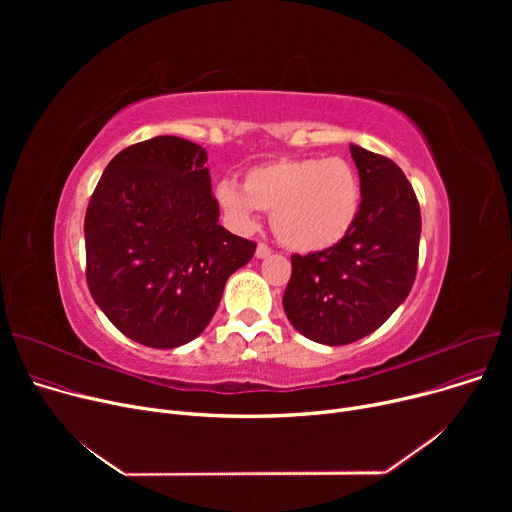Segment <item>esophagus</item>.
Masks as SVG:
<instances>
[{"instance_id": "34e87169", "label": "esophagus", "mask_w": 512, "mask_h": 512, "mask_svg": "<svg viewBox=\"0 0 512 512\" xmlns=\"http://www.w3.org/2000/svg\"><path fill=\"white\" fill-rule=\"evenodd\" d=\"M270 255H272V249L267 247L265 242H259V245H257V251H255V257H257V259H265V257H270Z\"/></svg>"}]
</instances>
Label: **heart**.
<instances>
[{
    "label": "heart",
    "instance_id": "obj_1",
    "mask_svg": "<svg viewBox=\"0 0 512 512\" xmlns=\"http://www.w3.org/2000/svg\"><path fill=\"white\" fill-rule=\"evenodd\" d=\"M215 201L236 230H251L257 211H272V228L297 253L326 251L353 228L361 207L357 170L344 157H294L247 170L242 186L222 180Z\"/></svg>",
    "mask_w": 512,
    "mask_h": 512
}]
</instances>
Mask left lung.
<instances>
[{"mask_svg":"<svg viewBox=\"0 0 512 512\" xmlns=\"http://www.w3.org/2000/svg\"><path fill=\"white\" fill-rule=\"evenodd\" d=\"M361 180L357 220L338 245L292 255L282 305L313 342L351 344L378 330L409 297L417 276L421 211L392 159L351 145Z\"/></svg>","mask_w":512,"mask_h":512,"instance_id":"left-lung-1","label":"left lung"}]
</instances>
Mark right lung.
Masks as SVG:
<instances>
[{"label":"right lung","instance_id":"obj_1","mask_svg":"<svg viewBox=\"0 0 512 512\" xmlns=\"http://www.w3.org/2000/svg\"><path fill=\"white\" fill-rule=\"evenodd\" d=\"M205 161L201 145L180 137L130 145L87 207L91 297L124 336L151 348L195 340L257 249L218 224Z\"/></svg>","mask_w":512,"mask_h":512}]
</instances>
